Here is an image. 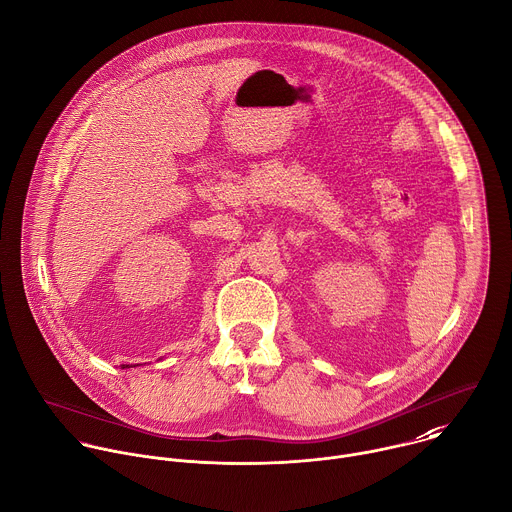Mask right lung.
<instances>
[{"label":"right lung","instance_id":"obj_1","mask_svg":"<svg viewBox=\"0 0 512 512\" xmlns=\"http://www.w3.org/2000/svg\"><path fill=\"white\" fill-rule=\"evenodd\" d=\"M124 368H132V366H122V370H124Z\"/></svg>","mask_w":512,"mask_h":512}]
</instances>
